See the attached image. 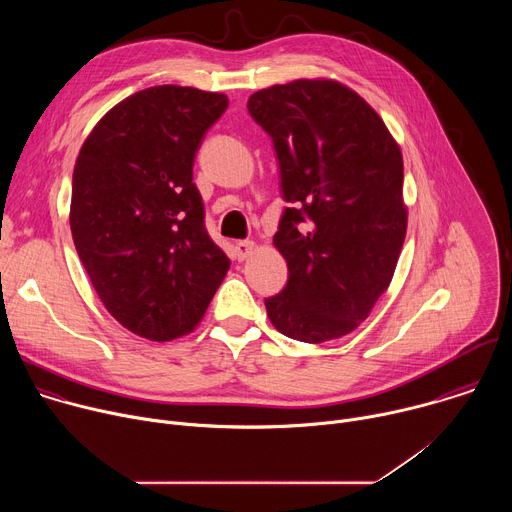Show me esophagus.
<instances>
[{
  "instance_id": "34e87169",
  "label": "esophagus",
  "mask_w": 512,
  "mask_h": 512,
  "mask_svg": "<svg viewBox=\"0 0 512 512\" xmlns=\"http://www.w3.org/2000/svg\"><path fill=\"white\" fill-rule=\"evenodd\" d=\"M253 251H255V243H253V241H239V243L235 245L237 259H241V261L247 259V257H251Z\"/></svg>"
}]
</instances>
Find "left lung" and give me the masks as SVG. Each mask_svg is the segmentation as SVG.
Returning a JSON list of instances; mask_svg holds the SVG:
<instances>
[{"instance_id":"1","label":"left lung","mask_w":512,"mask_h":512,"mask_svg":"<svg viewBox=\"0 0 512 512\" xmlns=\"http://www.w3.org/2000/svg\"><path fill=\"white\" fill-rule=\"evenodd\" d=\"M269 133L285 208L273 245L287 285L265 300L285 336L320 344L352 332L385 294L405 241L403 156L377 111L330 79L249 97Z\"/></svg>"}]
</instances>
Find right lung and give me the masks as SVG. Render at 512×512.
Segmentation results:
<instances>
[{
    "instance_id": "right-lung-1",
    "label": "right lung",
    "mask_w": 512,
    "mask_h": 512,
    "mask_svg": "<svg viewBox=\"0 0 512 512\" xmlns=\"http://www.w3.org/2000/svg\"><path fill=\"white\" fill-rule=\"evenodd\" d=\"M227 107L223 93L143 89L105 113L79 152L72 241L107 312L141 338L192 332L231 267L192 182L200 141Z\"/></svg>"
}]
</instances>
